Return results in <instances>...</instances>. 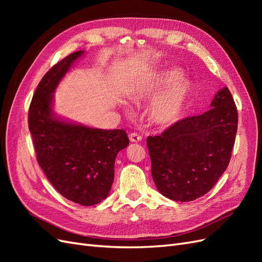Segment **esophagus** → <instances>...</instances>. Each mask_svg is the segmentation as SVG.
Wrapping results in <instances>:
<instances>
[{"mask_svg": "<svg viewBox=\"0 0 262 262\" xmlns=\"http://www.w3.org/2000/svg\"><path fill=\"white\" fill-rule=\"evenodd\" d=\"M130 141L131 142H136V143H137V142H140L141 140H142V137L140 136V134H138V133H136V132H132L131 134H130Z\"/></svg>", "mask_w": 262, "mask_h": 262, "instance_id": "obj_1", "label": "esophagus"}]
</instances>
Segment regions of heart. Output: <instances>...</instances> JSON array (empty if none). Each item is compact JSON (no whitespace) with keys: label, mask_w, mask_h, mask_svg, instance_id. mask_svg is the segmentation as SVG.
Masks as SVG:
<instances>
[{"label":"heart","mask_w":262,"mask_h":262,"mask_svg":"<svg viewBox=\"0 0 262 262\" xmlns=\"http://www.w3.org/2000/svg\"><path fill=\"white\" fill-rule=\"evenodd\" d=\"M181 76V71L170 68L157 72L150 84L137 94L136 98H145L166 90L157 97L152 108V117L158 124L168 125L177 121L191 92V83Z\"/></svg>","instance_id":"b5f03b06"}]
</instances>
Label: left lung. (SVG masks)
<instances>
[{"label": "left lung", "mask_w": 262, "mask_h": 262, "mask_svg": "<svg viewBox=\"0 0 262 262\" xmlns=\"http://www.w3.org/2000/svg\"><path fill=\"white\" fill-rule=\"evenodd\" d=\"M238 124L234 98L223 87L199 116L181 119L147 137L155 185L168 199L189 202L208 193L226 170Z\"/></svg>", "instance_id": "left-lung-1"}]
</instances>
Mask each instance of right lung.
Segmentation results:
<instances>
[{"label": "right lung", "mask_w": 262, "mask_h": 262, "mask_svg": "<svg viewBox=\"0 0 262 262\" xmlns=\"http://www.w3.org/2000/svg\"><path fill=\"white\" fill-rule=\"evenodd\" d=\"M82 54H69L43 75L30 102L28 126L37 162L54 189L70 201L94 205L108 196L116 156L129 138L122 129H93L53 117L52 93Z\"/></svg>", "instance_id": "obj_1"}]
</instances>
